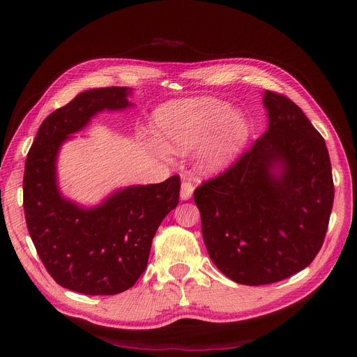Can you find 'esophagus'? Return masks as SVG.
<instances>
[{
    "label": "esophagus",
    "mask_w": 357,
    "mask_h": 357,
    "mask_svg": "<svg viewBox=\"0 0 357 357\" xmlns=\"http://www.w3.org/2000/svg\"><path fill=\"white\" fill-rule=\"evenodd\" d=\"M192 195H193V186H192V183L183 181V183H181V188H180V198H181L183 201H188V199L192 198Z\"/></svg>",
    "instance_id": "34e87169"
}]
</instances>
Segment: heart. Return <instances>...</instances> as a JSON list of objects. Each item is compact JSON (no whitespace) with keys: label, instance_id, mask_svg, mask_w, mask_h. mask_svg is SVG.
<instances>
[{"label":"heart","instance_id":"1","mask_svg":"<svg viewBox=\"0 0 357 357\" xmlns=\"http://www.w3.org/2000/svg\"><path fill=\"white\" fill-rule=\"evenodd\" d=\"M155 126L162 138L155 150L186 155L201 147L197 168L205 176L228 171L243 155L250 139L248 119L234 107L210 96L176 100L155 112Z\"/></svg>","mask_w":357,"mask_h":357}]
</instances>
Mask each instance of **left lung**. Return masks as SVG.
Returning <instances> with one entry per match:
<instances>
[{"label": "left lung", "mask_w": 357, "mask_h": 357, "mask_svg": "<svg viewBox=\"0 0 357 357\" xmlns=\"http://www.w3.org/2000/svg\"><path fill=\"white\" fill-rule=\"evenodd\" d=\"M264 105L262 137L193 193L211 261L247 286L307 268L325 240L333 204L325 139L286 96L265 91Z\"/></svg>", "instance_id": "8db88e82"}]
</instances>
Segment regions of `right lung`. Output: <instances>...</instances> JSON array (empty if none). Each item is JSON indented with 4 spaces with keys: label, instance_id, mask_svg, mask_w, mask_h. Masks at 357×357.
Listing matches in <instances>:
<instances>
[{
    "label": "right lung",
    "instance_id": "right-lung-1",
    "mask_svg": "<svg viewBox=\"0 0 357 357\" xmlns=\"http://www.w3.org/2000/svg\"><path fill=\"white\" fill-rule=\"evenodd\" d=\"M131 88L80 92L49 114L25 162L24 210L43 265L62 287L84 295H116L144 273L152 240L177 207L180 177L116 189L86 207L62 195L56 162L62 144L101 112H123Z\"/></svg>",
    "mask_w": 357,
    "mask_h": 357
}]
</instances>
